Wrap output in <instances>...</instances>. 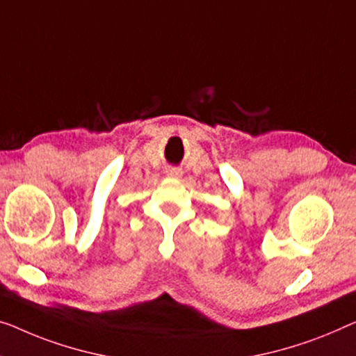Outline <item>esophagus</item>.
I'll return each mask as SVG.
<instances>
[{
    "instance_id": "1",
    "label": "esophagus",
    "mask_w": 356,
    "mask_h": 356,
    "mask_svg": "<svg viewBox=\"0 0 356 356\" xmlns=\"http://www.w3.org/2000/svg\"><path fill=\"white\" fill-rule=\"evenodd\" d=\"M168 176H169V177H176V179H179L180 176H182V172H180L179 169H176V168H171V169H169V171H168Z\"/></svg>"
}]
</instances>
